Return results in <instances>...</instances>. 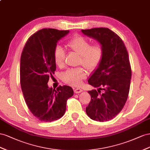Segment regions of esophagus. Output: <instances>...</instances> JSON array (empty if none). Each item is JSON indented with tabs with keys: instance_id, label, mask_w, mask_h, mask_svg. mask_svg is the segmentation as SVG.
I'll list each match as a JSON object with an SVG mask.
<instances>
[{
	"instance_id": "esophagus-1",
	"label": "esophagus",
	"mask_w": 150,
	"mask_h": 150,
	"mask_svg": "<svg viewBox=\"0 0 150 150\" xmlns=\"http://www.w3.org/2000/svg\"><path fill=\"white\" fill-rule=\"evenodd\" d=\"M82 92V90L80 88H74V92L76 93H80Z\"/></svg>"
}]
</instances>
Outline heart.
Wrapping results in <instances>:
<instances>
[{"mask_svg": "<svg viewBox=\"0 0 150 150\" xmlns=\"http://www.w3.org/2000/svg\"><path fill=\"white\" fill-rule=\"evenodd\" d=\"M91 41L82 35H76L67 42V46L70 51L80 55L79 65H82L90 71L99 67L105 54L104 45L100 42L91 44ZM56 65L62 67L65 63V53L61 46H57L53 53ZM87 71L83 67L70 68L62 74V79L67 83L73 86H79L86 78Z\"/></svg>", "mask_w": 150, "mask_h": 150, "instance_id": "b5f03b06", "label": "heart"}]
</instances>
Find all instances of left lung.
<instances>
[{
    "label": "left lung",
    "mask_w": 150,
    "mask_h": 150,
    "mask_svg": "<svg viewBox=\"0 0 150 150\" xmlns=\"http://www.w3.org/2000/svg\"><path fill=\"white\" fill-rule=\"evenodd\" d=\"M82 32L105 47L103 59L88 80L97 91H88L91 100L85 110L94 121H108L121 112L129 95L131 79L129 55L121 38L109 28L82 29Z\"/></svg>",
    "instance_id": "1"
}]
</instances>
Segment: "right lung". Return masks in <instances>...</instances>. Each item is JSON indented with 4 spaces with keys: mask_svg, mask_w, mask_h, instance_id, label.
Instances as JSON below:
<instances>
[{
    "mask_svg": "<svg viewBox=\"0 0 150 150\" xmlns=\"http://www.w3.org/2000/svg\"><path fill=\"white\" fill-rule=\"evenodd\" d=\"M68 30L45 28L29 38L20 62V83L28 108L38 120L51 122L61 118L66 110L67 101L74 95L67 85L49 88L50 76L56 70L54 48Z\"/></svg>",
    "mask_w": 150,
    "mask_h": 150,
    "instance_id": "right-lung-1",
    "label": "right lung"
}]
</instances>
